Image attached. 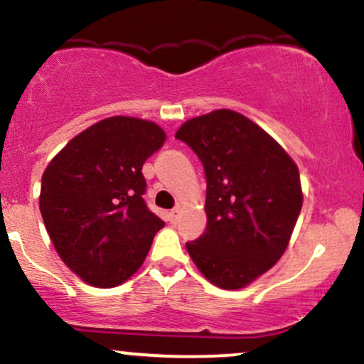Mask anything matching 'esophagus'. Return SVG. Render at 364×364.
Listing matches in <instances>:
<instances>
[{
    "mask_svg": "<svg viewBox=\"0 0 364 364\" xmlns=\"http://www.w3.org/2000/svg\"><path fill=\"white\" fill-rule=\"evenodd\" d=\"M178 219H179V208H174V210L169 212V223L176 224Z\"/></svg>",
    "mask_w": 364,
    "mask_h": 364,
    "instance_id": "1",
    "label": "esophagus"
}]
</instances>
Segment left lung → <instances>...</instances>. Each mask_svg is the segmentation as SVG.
<instances>
[{"label": "left lung", "instance_id": "obj_1", "mask_svg": "<svg viewBox=\"0 0 364 364\" xmlns=\"http://www.w3.org/2000/svg\"><path fill=\"white\" fill-rule=\"evenodd\" d=\"M176 139L207 178V228L186 243L196 269L220 289H241L270 270L289 245L303 207L299 171L265 129L231 109L181 124Z\"/></svg>", "mask_w": 364, "mask_h": 364}]
</instances>
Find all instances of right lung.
Instances as JSON below:
<instances>
[{
    "mask_svg": "<svg viewBox=\"0 0 364 364\" xmlns=\"http://www.w3.org/2000/svg\"><path fill=\"white\" fill-rule=\"evenodd\" d=\"M164 141L152 121L111 116L78 133L46 168L44 225L61 260L90 286L128 281L164 228L141 196V166Z\"/></svg>",
    "mask_w": 364,
    "mask_h": 364,
    "instance_id": "1",
    "label": "right lung"
}]
</instances>
